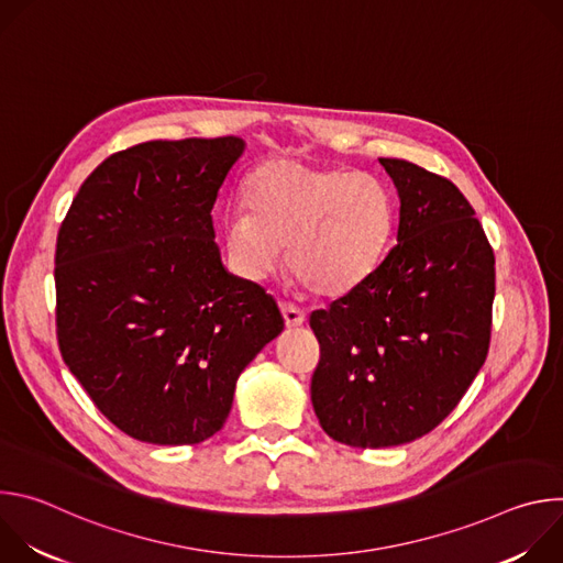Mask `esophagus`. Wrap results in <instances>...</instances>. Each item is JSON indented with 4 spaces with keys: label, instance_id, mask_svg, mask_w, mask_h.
Listing matches in <instances>:
<instances>
[{
    "label": "esophagus",
    "instance_id": "esophagus-1",
    "mask_svg": "<svg viewBox=\"0 0 563 563\" xmlns=\"http://www.w3.org/2000/svg\"><path fill=\"white\" fill-rule=\"evenodd\" d=\"M280 311H283V318H285V325L287 328H300L305 323V311H300L296 305L283 302Z\"/></svg>",
    "mask_w": 563,
    "mask_h": 563
}]
</instances>
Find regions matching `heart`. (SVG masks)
<instances>
[{"instance_id":"1","label":"heart","mask_w":563,"mask_h":563,"mask_svg":"<svg viewBox=\"0 0 563 563\" xmlns=\"http://www.w3.org/2000/svg\"><path fill=\"white\" fill-rule=\"evenodd\" d=\"M245 205L222 220L229 267L245 280H265L287 247L291 276L323 298L358 287L394 229V200L378 178L296 159L261 165L245 185Z\"/></svg>"}]
</instances>
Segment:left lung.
Wrapping results in <instances>:
<instances>
[{
  "instance_id": "1",
  "label": "left lung",
  "mask_w": 563,
  "mask_h": 563,
  "mask_svg": "<svg viewBox=\"0 0 563 563\" xmlns=\"http://www.w3.org/2000/svg\"><path fill=\"white\" fill-rule=\"evenodd\" d=\"M398 191L396 245L309 325L320 343L311 406L352 448L434 430L488 356L495 254L465 196L408 159L378 157Z\"/></svg>"
}]
</instances>
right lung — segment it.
Returning a JSON list of instances; mask_svg holds the SVG:
<instances>
[{"mask_svg":"<svg viewBox=\"0 0 563 563\" xmlns=\"http://www.w3.org/2000/svg\"><path fill=\"white\" fill-rule=\"evenodd\" d=\"M245 140H153L79 187L55 250L57 343L124 434L191 445L227 421L235 380L285 320L220 261L211 209Z\"/></svg>","mask_w":563,"mask_h":563,"instance_id":"right-lung-1","label":"right lung"}]
</instances>
